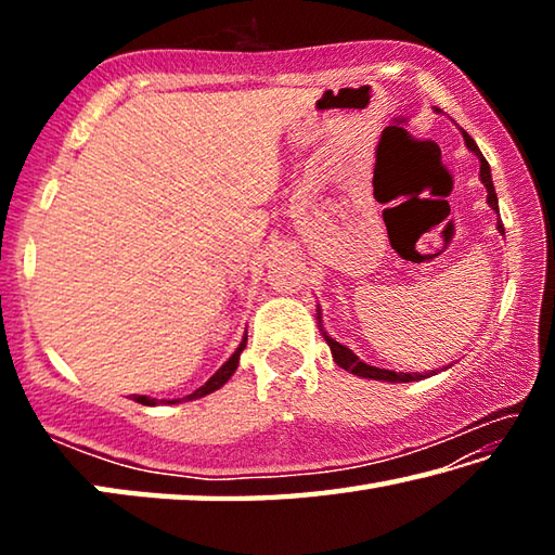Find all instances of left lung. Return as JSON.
<instances>
[{
  "label": "left lung",
  "instance_id": "8db88e82",
  "mask_svg": "<svg viewBox=\"0 0 555 555\" xmlns=\"http://www.w3.org/2000/svg\"><path fill=\"white\" fill-rule=\"evenodd\" d=\"M463 137H465V144H467V149L469 152H473L477 158H480V181L485 183V188H487V203H490V208L494 210V212H500V205H496V193H494V183H492V171H490V164L485 162V156H482V152L480 149H477V144H475V139L467 134V131H463ZM496 230H500L502 234H504V224L502 222H496ZM318 325H321V313H318ZM323 337H325V343H327V347H331V352H333V360L340 364V367L345 370V372H350V374H357V377H364V379H379V382H391V384H406V382H418V379H426V377H430V374H438V370L434 372H393V370H382V367H372V364H367V362H362L360 357H357L350 347H345V345H340L337 340H333L331 335L327 333H323Z\"/></svg>",
  "mask_w": 555,
  "mask_h": 555
}]
</instances>
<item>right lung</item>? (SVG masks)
I'll return each instance as SVG.
<instances>
[{"instance_id": "right-lung-1", "label": "right lung", "mask_w": 555, "mask_h": 555, "mask_svg": "<svg viewBox=\"0 0 555 555\" xmlns=\"http://www.w3.org/2000/svg\"><path fill=\"white\" fill-rule=\"evenodd\" d=\"M244 345H247V337H242V343H240V347L237 350L232 352V357L228 362L222 364V367L212 374V377L203 384L201 389H195L193 393H188V397H183V399H152V397H134V401L137 403H144V406H156V403H181V401H191V399H201V397H208V393H212V391H218L224 382H228L232 374H234V370H237V364H240V354H242V350H244Z\"/></svg>"}]
</instances>
